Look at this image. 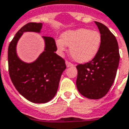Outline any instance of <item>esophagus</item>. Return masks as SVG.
Segmentation results:
<instances>
[{
  "label": "esophagus",
  "mask_w": 129,
  "mask_h": 129,
  "mask_svg": "<svg viewBox=\"0 0 129 129\" xmlns=\"http://www.w3.org/2000/svg\"><path fill=\"white\" fill-rule=\"evenodd\" d=\"M66 66L68 68V67H73L74 66V65L73 64V63H72L71 62H70V61H66Z\"/></svg>",
  "instance_id": "obj_1"
}]
</instances>
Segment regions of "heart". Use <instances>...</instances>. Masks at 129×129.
I'll return each mask as SVG.
<instances>
[{
  "instance_id": "1",
  "label": "heart",
  "mask_w": 129,
  "mask_h": 129,
  "mask_svg": "<svg viewBox=\"0 0 129 129\" xmlns=\"http://www.w3.org/2000/svg\"><path fill=\"white\" fill-rule=\"evenodd\" d=\"M102 43L100 33L95 30L82 28L67 31L61 35V39L55 41L57 50L60 54L70 47L71 56L80 63L90 61L95 57L99 51Z\"/></svg>"
}]
</instances>
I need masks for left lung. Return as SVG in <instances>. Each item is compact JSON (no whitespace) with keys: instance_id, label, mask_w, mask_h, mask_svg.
Masks as SVG:
<instances>
[{"instance_id":"obj_1","label":"left lung","mask_w":129,"mask_h":129,"mask_svg":"<svg viewBox=\"0 0 129 129\" xmlns=\"http://www.w3.org/2000/svg\"><path fill=\"white\" fill-rule=\"evenodd\" d=\"M102 43L95 57L76 66V86L82 95L90 99H100L110 90L116 77L120 54L115 36L102 23L95 21Z\"/></svg>"}]
</instances>
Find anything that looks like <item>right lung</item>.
<instances>
[{
	"instance_id": "1",
	"label": "right lung",
	"mask_w": 129,
	"mask_h": 129,
	"mask_svg": "<svg viewBox=\"0 0 129 129\" xmlns=\"http://www.w3.org/2000/svg\"><path fill=\"white\" fill-rule=\"evenodd\" d=\"M42 23H29L19 30L9 44L8 63L9 76L13 85L27 100L34 103H46L56 94L63 72L66 68L64 59L56 54L53 37L43 36L44 51L32 63L21 61L17 56V42L24 32L40 33Z\"/></svg>"
}]
</instances>
